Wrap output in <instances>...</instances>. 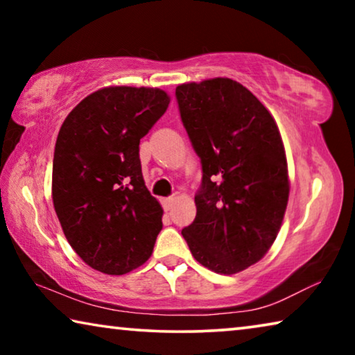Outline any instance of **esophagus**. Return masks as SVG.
<instances>
[{"label":"esophagus","mask_w":355,"mask_h":355,"mask_svg":"<svg viewBox=\"0 0 355 355\" xmlns=\"http://www.w3.org/2000/svg\"><path fill=\"white\" fill-rule=\"evenodd\" d=\"M173 202H175V199L173 197H166V199H163V208L166 209V211H169V209L173 207Z\"/></svg>","instance_id":"34e87169"}]
</instances>
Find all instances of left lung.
<instances>
[{"mask_svg":"<svg viewBox=\"0 0 355 355\" xmlns=\"http://www.w3.org/2000/svg\"><path fill=\"white\" fill-rule=\"evenodd\" d=\"M175 97L202 164L197 214L182 235L205 268L244 271L271 248L285 216L290 182L279 128L261 101L230 78L180 84Z\"/></svg>","mask_w":355,"mask_h":355,"instance_id":"obj_1","label":"left lung"}]
</instances>
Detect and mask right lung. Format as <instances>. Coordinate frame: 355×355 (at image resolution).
Masks as SVG:
<instances>
[{"label":"right lung","instance_id":"right-lung-1","mask_svg":"<svg viewBox=\"0 0 355 355\" xmlns=\"http://www.w3.org/2000/svg\"><path fill=\"white\" fill-rule=\"evenodd\" d=\"M153 87H105L64 120L53 158V205L84 263L122 275L146 263L163 208L142 177L139 142L169 106Z\"/></svg>","mask_w":355,"mask_h":355}]
</instances>
